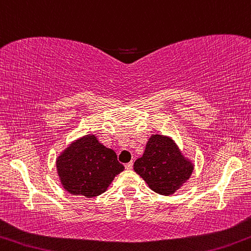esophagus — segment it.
<instances>
[{
    "label": "esophagus",
    "mask_w": 251,
    "mask_h": 251,
    "mask_svg": "<svg viewBox=\"0 0 251 251\" xmlns=\"http://www.w3.org/2000/svg\"><path fill=\"white\" fill-rule=\"evenodd\" d=\"M125 167H126V169H132V167H133V163H132V161H130V163H128V164H126V165H125Z\"/></svg>",
    "instance_id": "obj_1"
}]
</instances>
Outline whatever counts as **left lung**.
Instances as JSON below:
<instances>
[{
  "instance_id": "obj_1",
  "label": "left lung",
  "mask_w": 251,
  "mask_h": 251,
  "mask_svg": "<svg viewBox=\"0 0 251 251\" xmlns=\"http://www.w3.org/2000/svg\"><path fill=\"white\" fill-rule=\"evenodd\" d=\"M133 169L150 190L169 196L187 183L194 164L173 138L152 133L146 144L144 155L134 161Z\"/></svg>"
}]
</instances>
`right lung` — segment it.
Returning <instances> with one entry per match:
<instances>
[{
    "mask_svg": "<svg viewBox=\"0 0 251 251\" xmlns=\"http://www.w3.org/2000/svg\"><path fill=\"white\" fill-rule=\"evenodd\" d=\"M56 168L64 190L90 199L105 192L125 166L118 161L114 150L88 133L72 141L59 153Z\"/></svg>",
    "mask_w": 251,
    "mask_h": 251,
    "instance_id": "add662e5",
    "label": "right lung"
}]
</instances>
